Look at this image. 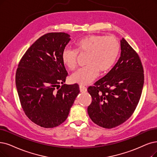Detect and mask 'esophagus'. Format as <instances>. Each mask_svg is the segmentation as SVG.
I'll list each match as a JSON object with an SVG mask.
<instances>
[{
  "mask_svg": "<svg viewBox=\"0 0 157 157\" xmlns=\"http://www.w3.org/2000/svg\"><path fill=\"white\" fill-rule=\"evenodd\" d=\"M79 89H80V92H86L87 91V88L84 86H82L80 85L79 86Z\"/></svg>",
  "mask_w": 157,
  "mask_h": 157,
  "instance_id": "esophagus-1",
  "label": "esophagus"
}]
</instances>
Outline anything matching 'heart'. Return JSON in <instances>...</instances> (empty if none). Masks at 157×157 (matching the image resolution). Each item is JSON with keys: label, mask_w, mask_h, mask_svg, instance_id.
Segmentation results:
<instances>
[{"label": "heart", "mask_w": 157, "mask_h": 157, "mask_svg": "<svg viewBox=\"0 0 157 157\" xmlns=\"http://www.w3.org/2000/svg\"><path fill=\"white\" fill-rule=\"evenodd\" d=\"M76 50L66 48L62 53V61L70 70L77 66L78 53L87 54L86 66L79 69L70 78L71 82L86 85L95 80L98 72L108 71L114 65L120 52V44L113 36L92 35L75 42Z\"/></svg>", "instance_id": "1"}]
</instances>
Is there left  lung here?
I'll return each mask as SVG.
<instances>
[{
  "instance_id": "left-lung-1",
  "label": "left lung",
  "mask_w": 157,
  "mask_h": 157,
  "mask_svg": "<svg viewBox=\"0 0 157 157\" xmlns=\"http://www.w3.org/2000/svg\"><path fill=\"white\" fill-rule=\"evenodd\" d=\"M121 47V57L115 66L87 89L92 97L87 113L94 123L104 128H115L132 115L144 86L139 55L124 38Z\"/></svg>"
}]
</instances>
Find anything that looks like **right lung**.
I'll use <instances>...</instances> for the list:
<instances>
[{
	"label": "right lung",
	"mask_w": 157,
	"mask_h": 157,
	"mask_svg": "<svg viewBox=\"0 0 157 157\" xmlns=\"http://www.w3.org/2000/svg\"><path fill=\"white\" fill-rule=\"evenodd\" d=\"M70 36L62 32L42 35L18 65L15 82L22 108L29 119L42 128L63 123L80 93L77 84H64L67 73L62 53Z\"/></svg>",
	"instance_id": "obj_1"
}]
</instances>
